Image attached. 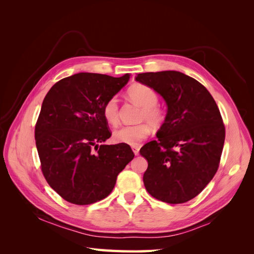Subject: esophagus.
Masks as SVG:
<instances>
[{
	"label": "esophagus",
	"instance_id": "obj_1",
	"mask_svg": "<svg viewBox=\"0 0 254 254\" xmlns=\"http://www.w3.org/2000/svg\"><path fill=\"white\" fill-rule=\"evenodd\" d=\"M132 151L134 152L135 156H137L140 153V148L137 147V146H132Z\"/></svg>",
	"mask_w": 254,
	"mask_h": 254
}]
</instances>
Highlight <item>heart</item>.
Listing matches in <instances>:
<instances>
[{
    "label": "heart",
    "mask_w": 254,
    "mask_h": 254,
    "mask_svg": "<svg viewBox=\"0 0 254 254\" xmlns=\"http://www.w3.org/2000/svg\"><path fill=\"white\" fill-rule=\"evenodd\" d=\"M129 98L142 108L140 115L142 123L134 126H124L113 132V140L117 143L135 146L148 136L151 127H159L165 120V114L158 104V95L155 90L142 83H135L127 91ZM103 115L108 124L115 126L119 123V103L117 97H110L103 107Z\"/></svg>",
    "instance_id": "obj_1"
}]
</instances>
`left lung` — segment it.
Wrapping results in <instances>:
<instances>
[{
    "label": "left lung",
    "instance_id": "8db88e82",
    "mask_svg": "<svg viewBox=\"0 0 254 254\" xmlns=\"http://www.w3.org/2000/svg\"><path fill=\"white\" fill-rule=\"evenodd\" d=\"M167 106L158 140L140 150L148 162L145 189L158 200L177 204L196 197L218 170L225 126L214 98L202 84L177 71L137 74Z\"/></svg>",
    "mask_w": 254,
    "mask_h": 254
}]
</instances>
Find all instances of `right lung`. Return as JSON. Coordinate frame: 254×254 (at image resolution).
I'll use <instances>...</instances> for the list:
<instances>
[{"label":"right lung","mask_w":254,"mask_h":254,"mask_svg":"<svg viewBox=\"0 0 254 254\" xmlns=\"http://www.w3.org/2000/svg\"><path fill=\"white\" fill-rule=\"evenodd\" d=\"M129 78L78 73L56 82L44 97L36 146L45 179L64 200L79 205L102 200L134 158L129 145H99L111 136L103 107Z\"/></svg>","instance_id":"add662e5"}]
</instances>
